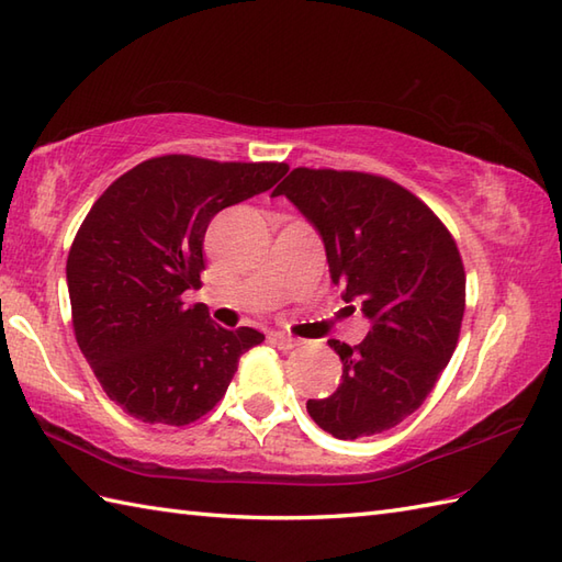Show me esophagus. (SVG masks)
<instances>
[{"mask_svg":"<svg viewBox=\"0 0 562 562\" xmlns=\"http://www.w3.org/2000/svg\"><path fill=\"white\" fill-rule=\"evenodd\" d=\"M270 342L280 350H292V348H296V345H302L300 338H292V336H288V333H270Z\"/></svg>","mask_w":562,"mask_h":562,"instance_id":"esophagus-1","label":"esophagus"}]
</instances>
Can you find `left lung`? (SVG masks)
<instances>
[{
  "mask_svg": "<svg viewBox=\"0 0 562 562\" xmlns=\"http://www.w3.org/2000/svg\"><path fill=\"white\" fill-rule=\"evenodd\" d=\"M324 238L333 284L369 318L367 338L340 355L330 396L308 401L314 423L338 439L379 435L415 413L451 360L465 308V272L447 226L384 176L294 169L272 190Z\"/></svg>",
  "mask_w": 562,
  "mask_h": 562,
  "instance_id": "left-lung-1",
  "label": "left lung"
}]
</instances>
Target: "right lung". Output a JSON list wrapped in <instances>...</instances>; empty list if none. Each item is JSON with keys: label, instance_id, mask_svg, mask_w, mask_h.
Masks as SVG:
<instances>
[{"label": "right lung", "instance_id": "right-lung-1", "mask_svg": "<svg viewBox=\"0 0 562 562\" xmlns=\"http://www.w3.org/2000/svg\"><path fill=\"white\" fill-rule=\"evenodd\" d=\"M288 164L212 161L166 154L105 188L67 256L71 326L105 396L149 425H190L212 411L238 357L266 340L226 330L200 288L202 241L220 210L266 193Z\"/></svg>", "mask_w": 562, "mask_h": 562}]
</instances>
